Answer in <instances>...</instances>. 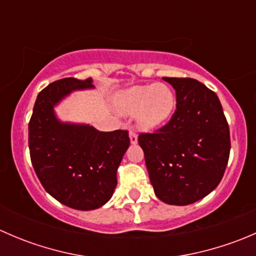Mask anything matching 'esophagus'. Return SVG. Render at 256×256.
Instances as JSON below:
<instances>
[{"instance_id":"1","label":"esophagus","mask_w":256,"mask_h":256,"mask_svg":"<svg viewBox=\"0 0 256 256\" xmlns=\"http://www.w3.org/2000/svg\"><path fill=\"white\" fill-rule=\"evenodd\" d=\"M128 135H130V141H131V144H138V135H136V132L135 131H132V130H130V134H128Z\"/></svg>"}]
</instances>
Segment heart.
Here are the masks:
<instances>
[{
	"mask_svg": "<svg viewBox=\"0 0 256 256\" xmlns=\"http://www.w3.org/2000/svg\"><path fill=\"white\" fill-rule=\"evenodd\" d=\"M176 96L168 85H135L124 90L118 98V109L125 115L136 114L138 124L151 130L166 122L174 114Z\"/></svg>",
	"mask_w": 256,
	"mask_h": 256,
	"instance_id": "obj_1",
	"label": "heart"
}]
</instances>
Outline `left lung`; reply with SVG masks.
Returning <instances> with one entry per match:
<instances>
[{"mask_svg":"<svg viewBox=\"0 0 256 256\" xmlns=\"http://www.w3.org/2000/svg\"><path fill=\"white\" fill-rule=\"evenodd\" d=\"M176 90L171 120L138 144L154 193L167 204L187 206L209 194L223 178L230 134L214 92L192 78H164Z\"/></svg>","mask_w":256,"mask_h":256,"instance_id":"8db88e82","label":"left lung"}]
</instances>
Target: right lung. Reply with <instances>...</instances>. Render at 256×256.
<instances>
[{
	"mask_svg": "<svg viewBox=\"0 0 256 256\" xmlns=\"http://www.w3.org/2000/svg\"><path fill=\"white\" fill-rule=\"evenodd\" d=\"M92 79L64 78L38 94L28 124L30 161L44 190L62 204L92 210L112 198L116 171L130 144L126 130L102 132L89 125L60 122L54 106Z\"/></svg>",
	"mask_w": 256,
	"mask_h": 256,
	"instance_id": "add662e5",
	"label": "right lung"
}]
</instances>
